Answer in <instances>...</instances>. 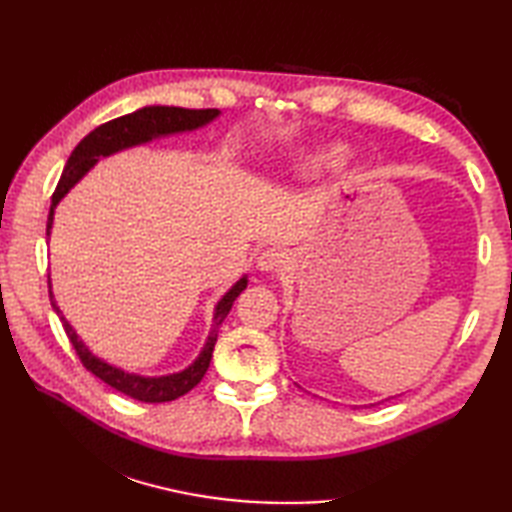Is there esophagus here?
Segmentation results:
<instances>
[{
	"label": "esophagus",
	"mask_w": 512,
	"mask_h": 512,
	"mask_svg": "<svg viewBox=\"0 0 512 512\" xmlns=\"http://www.w3.org/2000/svg\"><path fill=\"white\" fill-rule=\"evenodd\" d=\"M290 266V257L279 248H266L262 255L257 257V268L262 273H286Z\"/></svg>",
	"instance_id": "obj_1"
}]
</instances>
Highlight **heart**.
<instances>
[{
    "mask_svg": "<svg viewBox=\"0 0 512 512\" xmlns=\"http://www.w3.org/2000/svg\"><path fill=\"white\" fill-rule=\"evenodd\" d=\"M350 158H352V151L347 149L345 145L323 147L319 154L308 162V165H303L299 169V176L301 178H314V176H319V173H323V171L343 167Z\"/></svg>",
    "mask_w": 512,
    "mask_h": 512,
    "instance_id": "obj_1",
    "label": "heart"
}]
</instances>
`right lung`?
Wrapping results in <instances>:
<instances>
[{"label": "right lung", "instance_id": "right-lung-1", "mask_svg": "<svg viewBox=\"0 0 512 512\" xmlns=\"http://www.w3.org/2000/svg\"><path fill=\"white\" fill-rule=\"evenodd\" d=\"M220 114H222L220 110H184V107L147 105V107H140V110H136L132 114H125L121 118H114V121H110V123L96 127L94 132H90L79 145L74 147V151L68 158V165H65V169L61 173V180L57 184V191H54L52 204H50L48 228H46L48 237L52 231L54 209H57V204L70 193L74 184L79 182L101 158L114 156V154H118V151L132 149V147L147 145V143H151V140H158V138L195 132V129H202L209 123H213ZM246 286H248V275H242L231 288L224 292L222 299L215 303L209 336H206L200 354L195 356V361L189 367H184L182 372H173V374H165V376H143V374L127 372V369L116 367L112 363L103 361V358H99L96 354H92L90 347L79 339V334H76L70 321L63 317L61 308L57 306V299H54L52 281L48 277L52 308H54V312H57V317L61 319L63 330H65V334H68V339L76 350V354H79L85 369H90L94 376H99L103 383L114 387L116 391H121V394L134 398V400H140V402L176 400L200 383L202 376L206 374V369H209L220 325L226 319V314L231 312L235 299L246 290Z\"/></svg>", "mask_w": 512, "mask_h": 512}]
</instances>
